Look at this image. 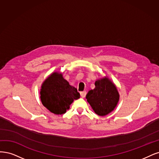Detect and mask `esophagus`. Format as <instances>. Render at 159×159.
I'll return each mask as SVG.
<instances>
[{
  "label": "esophagus",
  "instance_id": "34e87169",
  "mask_svg": "<svg viewBox=\"0 0 159 159\" xmlns=\"http://www.w3.org/2000/svg\"><path fill=\"white\" fill-rule=\"evenodd\" d=\"M80 96L82 98H84L86 95V91H83V92H80Z\"/></svg>",
  "mask_w": 159,
  "mask_h": 159
}]
</instances>
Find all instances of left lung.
Segmentation results:
<instances>
[{
  "label": "left lung",
  "mask_w": 159,
  "mask_h": 159,
  "mask_svg": "<svg viewBox=\"0 0 159 159\" xmlns=\"http://www.w3.org/2000/svg\"><path fill=\"white\" fill-rule=\"evenodd\" d=\"M95 88L90 90L86 98L95 113L105 116L113 111L120 100V94L116 84L108 77L96 80Z\"/></svg>",
  "instance_id": "left-lung-1"
}]
</instances>
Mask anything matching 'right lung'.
Here are the masks:
<instances>
[{"label":"right lung","instance_id":"1","mask_svg":"<svg viewBox=\"0 0 159 159\" xmlns=\"http://www.w3.org/2000/svg\"><path fill=\"white\" fill-rule=\"evenodd\" d=\"M79 98L77 89L70 85L63 74L58 71L49 75L41 86L40 99L42 104L56 115L65 114L73 101Z\"/></svg>","mask_w":159,"mask_h":159}]
</instances>
